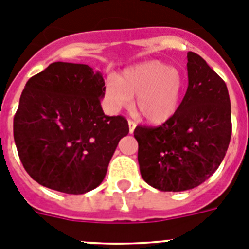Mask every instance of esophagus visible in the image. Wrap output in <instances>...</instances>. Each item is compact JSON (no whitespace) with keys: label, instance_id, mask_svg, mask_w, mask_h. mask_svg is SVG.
Here are the masks:
<instances>
[{"label":"esophagus","instance_id":"34e87169","mask_svg":"<svg viewBox=\"0 0 249 249\" xmlns=\"http://www.w3.org/2000/svg\"><path fill=\"white\" fill-rule=\"evenodd\" d=\"M128 126H129V133H133L136 128V122L132 120H128Z\"/></svg>","mask_w":249,"mask_h":249}]
</instances>
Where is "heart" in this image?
Returning <instances> with one entry per match:
<instances>
[{"mask_svg":"<svg viewBox=\"0 0 249 249\" xmlns=\"http://www.w3.org/2000/svg\"><path fill=\"white\" fill-rule=\"evenodd\" d=\"M184 78L181 71L160 61H148L128 68L120 80L106 81V100L113 109L128 107L136 98V109L146 121L162 123L171 118L181 102Z\"/></svg>","mask_w":249,"mask_h":249,"instance_id":"1","label":"heart"}]
</instances>
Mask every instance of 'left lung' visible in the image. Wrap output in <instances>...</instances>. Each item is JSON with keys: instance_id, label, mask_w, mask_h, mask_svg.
<instances>
[{"instance_id": "1", "label": "left lung", "mask_w": 249, "mask_h": 249, "mask_svg": "<svg viewBox=\"0 0 249 249\" xmlns=\"http://www.w3.org/2000/svg\"><path fill=\"white\" fill-rule=\"evenodd\" d=\"M188 87L172 117L158 127L137 126L141 176L163 192L192 190L223 160L232 135L227 86L195 52L187 53Z\"/></svg>"}]
</instances>
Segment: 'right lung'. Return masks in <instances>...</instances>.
I'll use <instances>...</instances> for the list:
<instances>
[{"label": "right lung", "instance_id": "obj_1", "mask_svg": "<svg viewBox=\"0 0 249 249\" xmlns=\"http://www.w3.org/2000/svg\"><path fill=\"white\" fill-rule=\"evenodd\" d=\"M105 80L81 63L53 62L27 81L13 118V137L26 172L37 183L82 195L102 183L120 140L122 116L101 107Z\"/></svg>", "mask_w": 249, "mask_h": 249}]
</instances>
